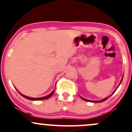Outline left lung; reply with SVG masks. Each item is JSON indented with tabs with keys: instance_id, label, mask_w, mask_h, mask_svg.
<instances>
[{
	"instance_id": "obj_1",
	"label": "left lung",
	"mask_w": 132,
	"mask_h": 132,
	"mask_svg": "<svg viewBox=\"0 0 132 132\" xmlns=\"http://www.w3.org/2000/svg\"><path fill=\"white\" fill-rule=\"evenodd\" d=\"M122 79H123V78H122V80H121V81H120V82L119 85H120V83H121V82H122ZM116 90H114V91H113V93H112V94H111V95H109V97H110V96H111V95H112V94H113V93H114V92H116ZM81 97V99H83V100H84V101H87V102H95V103H99V102H104V101H106V100H107V99H108V97H106V98H105V99H102V101H89V100L86 99H84V98H82V97Z\"/></svg>"
}]
</instances>
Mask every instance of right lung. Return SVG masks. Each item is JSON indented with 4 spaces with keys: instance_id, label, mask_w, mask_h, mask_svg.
<instances>
[{
    "instance_id": "right-lung-1",
    "label": "right lung",
    "mask_w": 132,
    "mask_h": 132,
    "mask_svg": "<svg viewBox=\"0 0 132 132\" xmlns=\"http://www.w3.org/2000/svg\"><path fill=\"white\" fill-rule=\"evenodd\" d=\"M16 90H17V91L19 92V90H18L17 89H16ZM54 92V89L53 90V92H51V94H50L48 95H47V96L43 97H40V98H32V97H30L26 96V95H23L22 94H21L20 92H19V93L21 95H22V96L23 97H25V99H28V100H31V101H41V100H45V99H49V98L50 97L51 95L53 94Z\"/></svg>"
}]
</instances>
